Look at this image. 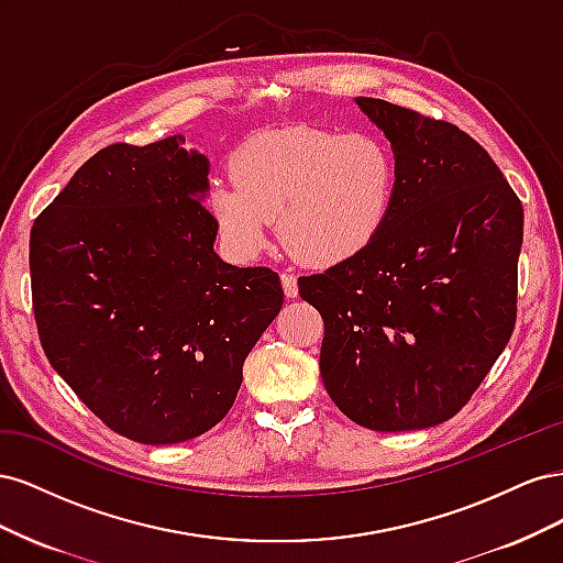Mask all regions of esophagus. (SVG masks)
Here are the masks:
<instances>
[{
    "label": "esophagus",
    "mask_w": 563,
    "mask_h": 563,
    "mask_svg": "<svg viewBox=\"0 0 563 563\" xmlns=\"http://www.w3.org/2000/svg\"><path fill=\"white\" fill-rule=\"evenodd\" d=\"M282 286L286 298H298V279L291 272H282Z\"/></svg>",
    "instance_id": "esophagus-1"
}]
</instances>
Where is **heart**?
<instances>
[{"instance_id":"obj_1","label":"heart","mask_w":563,"mask_h":563,"mask_svg":"<svg viewBox=\"0 0 563 563\" xmlns=\"http://www.w3.org/2000/svg\"><path fill=\"white\" fill-rule=\"evenodd\" d=\"M232 183H216L209 209L234 255L251 261L272 220L296 258L333 267L380 240L397 207L399 164L376 133L286 129L253 135L230 159Z\"/></svg>"}]
</instances>
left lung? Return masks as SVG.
<instances>
[{"instance_id": "1", "label": "left lung", "mask_w": 563, "mask_h": 563, "mask_svg": "<svg viewBox=\"0 0 563 563\" xmlns=\"http://www.w3.org/2000/svg\"><path fill=\"white\" fill-rule=\"evenodd\" d=\"M395 150L397 207L360 258L298 279L323 319L333 404L376 432L453 418L517 321L523 209L472 135L380 98H356Z\"/></svg>"}]
</instances>
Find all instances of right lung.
<instances>
[{
    "label": "right lung",
    "instance_id": "1",
    "mask_svg": "<svg viewBox=\"0 0 563 563\" xmlns=\"http://www.w3.org/2000/svg\"><path fill=\"white\" fill-rule=\"evenodd\" d=\"M207 176L183 135L114 143L77 168L30 232L46 360L96 418L141 444L216 428L284 302L277 272L216 255Z\"/></svg>",
    "mask_w": 563,
    "mask_h": 563
}]
</instances>
